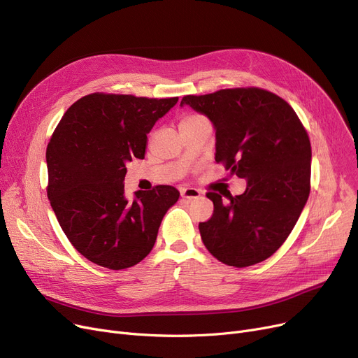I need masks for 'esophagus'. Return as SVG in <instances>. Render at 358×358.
Segmentation results:
<instances>
[{
    "label": "esophagus",
    "instance_id": "obj_1",
    "mask_svg": "<svg viewBox=\"0 0 358 358\" xmlns=\"http://www.w3.org/2000/svg\"><path fill=\"white\" fill-rule=\"evenodd\" d=\"M181 197L182 199H187V200H193V199H197L200 197V192L197 189H193V187H187V189H181Z\"/></svg>",
    "mask_w": 358,
    "mask_h": 358
}]
</instances>
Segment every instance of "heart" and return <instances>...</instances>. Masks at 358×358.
I'll return each instance as SVG.
<instances>
[{"label":"heart","mask_w":358,"mask_h":358,"mask_svg":"<svg viewBox=\"0 0 358 358\" xmlns=\"http://www.w3.org/2000/svg\"><path fill=\"white\" fill-rule=\"evenodd\" d=\"M196 117H200V116H189V117H185L184 120H190V119H196ZM184 120H182V122H184Z\"/></svg>","instance_id":"obj_1"}]
</instances>
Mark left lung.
Listing matches in <instances>:
<instances>
[{
	"instance_id": "obj_1",
	"label": "left lung",
	"mask_w": 358,
	"mask_h": 358,
	"mask_svg": "<svg viewBox=\"0 0 358 358\" xmlns=\"http://www.w3.org/2000/svg\"><path fill=\"white\" fill-rule=\"evenodd\" d=\"M216 131V162L247 189L224 203L217 193L213 216L199 224L201 241L223 264L248 267L271 257L287 239L310 192L312 149L294 110L261 88L220 90L185 96Z\"/></svg>"
}]
</instances>
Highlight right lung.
I'll return each instance as SVG.
<instances>
[{
	"instance_id": "add662e5",
	"label": "right lung",
	"mask_w": 358,
	"mask_h": 358,
	"mask_svg": "<svg viewBox=\"0 0 358 358\" xmlns=\"http://www.w3.org/2000/svg\"><path fill=\"white\" fill-rule=\"evenodd\" d=\"M178 99L90 94L73 103L46 149L48 197L62 231L94 264L123 270L154 248L180 197L171 185L124 196L126 164L145 158L148 134Z\"/></svg>"
}]
</instances>
